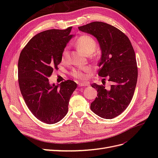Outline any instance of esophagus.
<instances>
[{"mask_svg":"<svg viewBox=\"0 0 158 158\" xmlns=\"http://www.w3.org/2000/svg\"><path fill=\"white\" fill-rule=\"evenodd\" d=\"M89 85V83H85V82H81L78 83V86L82 87V86H88Z\"/></svg>","mask_w":158,"mask_h":158,"instance_id":"34e87169","label":"esophagus"}]
</instances>
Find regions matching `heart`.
<instances>
[{
	"label": "heart",
	"instance_id": "obj_1",
	"mask_svg": "<svg viewBox=\"0 0 158 158\" xmlns=\"http://www.w3.org/2000/svg\"><path fill=\"white\" fill-rule=\"evenodd\" d=\"M76 45L86 55H91L93 58L98 57V53L94 52L97 48V43L92 37L88 35H81L76 40ZM69 59V48L68 46H66L62 51L61 60L63 62H66ZM90 72L91 68L89 66H80L77 69H73L70 72V74L76 79L82 80L87 78V74Z\"/></svg>",
	"mask_w": 158,
	"mask_h": 158
}]
</instances>
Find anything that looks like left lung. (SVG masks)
<instances>
[{"label": "left lung", "mask_w": 158, "mask_h": 158, "mask_svg": "<svg viewBox=\"0 0 158 158\" xmlns=\"http://www.w3.org/2000/svg\"><path fill=\"white\" fill-rule=\"evenodd\" d=\"M78 29L97 38L102 52L98 75L107 76L113 83L107 89L92 84L98 98L91 103V110L102 118H113L127 108L135 92L138 78L135 51L125 33L108 23L93 22Z\"/></svg>", "instance_id": "obj_1"}]
</instances>
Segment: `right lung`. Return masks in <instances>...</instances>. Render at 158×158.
Instances as JSON below:
<instances>
[{"label":"right lung","mask_w":158,"mask_h":158,"mask_svg":"<svg viewBox=\"0 0 158 158\" xmlns=\"http://www.w3.org/2000/svg\"><path fill=\"white\" fill-rule=\"evenodd\" d=\"M71 30L69 27L38 33L19 57L18 84L23 98L33 115L47 124L59 122L67 114L70 98L78 85L70 80L51 85L48 79L58 69L62 51L73 36Z\"/></svg>","instance_id":"1"}]
</instances>
